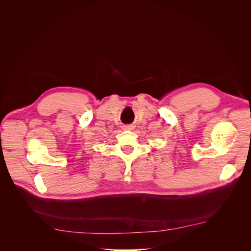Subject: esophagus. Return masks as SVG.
<instances>
[{"label":"esophagus","instance_id":"34e87169","mask_svg":"<svg viewBox=\"0 0 251 251\" xmlns=\"http://www.w3.org/2000/svg\"><path fill=\"white\" fill-rule=\"evenodd\" d=\"M123 128H124L125 130H132V129L134 128V126L131 125V124H128V125H124Z\"/></svg>","mask_w":251,"mask_h":251}]
</instances>
